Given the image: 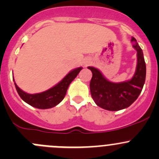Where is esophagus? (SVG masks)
<instances>
[{"label":"esophagus","instance_id":"esophagus-1","mask_svg":"<svg viewBox=\"0 0 159 159\" xmlns=\"http://www.w3.org/2000/svg\"><path fill=\"white\" fill-rule=\"evenodd\" d=\"M90 63H91V61H90V59H88V60H86L85 61H84V65L87 66V65H89Z\"/></svg>","mask_w":159,"mask_h":159}]
</instances>
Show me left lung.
Segmentation results:
<instances>
[{
  "label": "left lung",
  "instance_id": "1",
  "mask_svg": "<svg viewBox=\"0 0 159 159\" xmlns=\"http://www.w3.org/2000/svg\"><path fill=\"white\" fill-rule=\"evenodd\" d=\"M133 48L137 51V65L132 78L122 82H111L94 67H88L92 72L90 82L91 97L96 105L105 110L119 111L129 107L139 96L146 76V65L142 50L134 38Z\"/></svg>",
  "mask_w": 159,
  "mask_h": 159
}]
</instances>
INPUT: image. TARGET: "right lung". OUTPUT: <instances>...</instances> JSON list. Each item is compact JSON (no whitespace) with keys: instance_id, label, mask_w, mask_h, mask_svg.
Returning a JSON list of instances; mask_svg holds the SVG:
<instances>
[{"instance_id":"right-lung-1","label":"right lung","mask_w":159,"mask_h":159,"mask_svg":"<svg viewBox=\"0 0 159 159\" xmlns=\"http://www.w3.org/2000/svg\"><path fill=\"white\" fill-rule=\"evenodd\" d=\"M81 69L82 68L80 67V68H77L70 70L69 73L56 85L41 93L28 94V93L22 91L15 82H14V85H15L17 93L24 102L36 108L48 109V108H51L56 106L63 100L66 94L68 86L70 85L71 81L76 78ZM13 80L14 81V78Z\"/></svg>"}]
</instances>
